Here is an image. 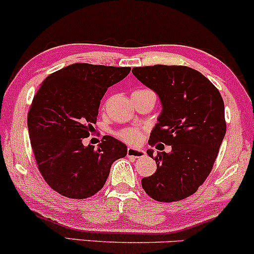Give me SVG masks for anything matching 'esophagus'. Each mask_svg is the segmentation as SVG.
I'll return each mask as SVG.
<instances>
[{
  "label": "esophagus",
  "instance_id": "1",
  "mask_svg": "<svg viewBox=\"0 0 254 254\" xmlns=\"http://www.w3.org/2000/svg\"><path fill=\"white\" fill-rule=\"evenodd\" d=\"M127 157H133V158H141L143 157L146 153H144V150L142 149H136V148H127Z\"/></svg>",
  "mask_w": 254,
  "mask_h": 254
}]
</instances>
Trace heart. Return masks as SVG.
Listing matches in <instances>:
<instances>
[{
    "label": "heart",
    "instance_id": "obj_1",
    "mask_svg": "<svg viewBox=\"0 0 254 254\" xmlns=\"http://www.w3.org/2000/svg\"><path fill=\"white\" fill-rule=\"evenodd\" d=\"M119 135H121L123 140L129 142V143H137L141 138V131L138 129L123 130Z\"/></svg>",
    "mask_w": 254,
    "mask_h": 254
}]
</instances>
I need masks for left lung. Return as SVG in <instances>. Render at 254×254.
<instances>
[{
	"mask_svg": "<svg viewBox=\"0 0 254 254\" xmlns=\"http://www.w3.org/2000/svg\"><path fill=\"white\" fill-rule=\"evenodd\" d=\"M132 73L158 94L163 106L148 143L171 146V152L154 158L157 171L142 178V188L160 202L186 199L210 175L224 138L221 94L204 74L187 66L133 67ZM147 153L153 158V149Z\"/></svg>",
	"mask_w": 254,
	"mask_h": 254,
	"instance_id": "obj_1",
	"label": "left lung"
}]
</instances>
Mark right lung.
I'll list each match as a JSON object with an SVG mask.
<instances>
[{"mask_svg": "<svg viewBox=\"0 0 254 254\" xmlns=\"http://www.w3.org/2000/svg\"><path fill=\"white\" fill-rule=\"evenodd\" d=\"M130 67L72 64L49 74L33 96L27 114L30 140L41 175L55 191L85 199L105 186L111 165L127 147L104 136L96 149L83 138L94 130L101 99Z\"/></svg>", "mask_w": 254, "mask_h": 254, "instance_id": "obj_1", "label": "right lung"}]
</instances>
